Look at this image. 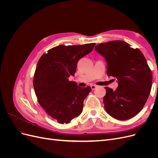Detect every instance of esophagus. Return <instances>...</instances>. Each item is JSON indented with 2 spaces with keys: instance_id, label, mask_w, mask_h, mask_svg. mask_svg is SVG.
Here are the masks:
<instances>
[{
  "instance_id": "1",
  "label": "esophagus",
  "mask_w": 158,
  "mask_h": 158,
  "mask_svg": "<svg viewBox=\"0 0 158 158\" xmlns=\"http://www.w3.org/2000/svg\"><path fill=\"white\" fill-rule=\"evenodd\" d=\"M98 86L96 85H91V88H92V90H94V89H95V88H96Z\"/></svg>"
}]
</instances>
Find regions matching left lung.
I'll list each match as a JSON object with an SVG mask.
<instances>
[{"instance_id": "8db88e82", "label": "left lung", "mask_w": 158, "mask_h": 158, "mask_svg": "<svg viewBox=\"0 0 158 158\" xmlns=\"http://www.w3.org/2000/svg\"><path fill=\"white\" fill-rule=\"evenodd\" d=\"M95 50L107 63V74L116 78V90L106 87L104 107L112 117L120 121L139 113L152 88V74L142 52L123 41L99 44Z\"/></svg>"}]
</instances>
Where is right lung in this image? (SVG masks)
<instances>
[{
  "instance_id": "add662e5",
  "label": "right lung",
  "mask_w": 158,
  "mask_h": 158,
  "mask_svg": "<svg viewBox=\"0 0 158 158\" xmlns=\"http://www.w3.org/2000/svg\"><path fill=\"white\" fill-rule=\"evenodd\" d=\"M95 45H60L38 60L33 81L38 102L60 124L69 123L80 115L84 99L92 91L90 86L79 87L69 78L74 76L78 61L92 52Z\"/></svg>"
}]
</instances>
